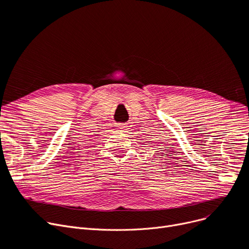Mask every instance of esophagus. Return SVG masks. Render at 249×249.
<instances>
[{"mask_svg": "<svg viewBox=\"0 0 249 249\" xmlns=\"http://www.w3.org/2000/svg\"><path fill=\"white\" fill-rule=\"evenodd\" d=\"M118 130H119V131H122V132H126L127 126L124 125V124H119V125H118Z\"/></svg>", "mask_w": 249, "mask_h": 249, "instance_id": "34e87169", "label": "esophagus"}]
</instances>
